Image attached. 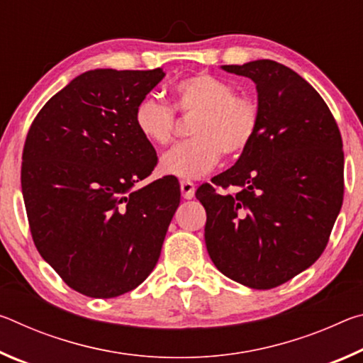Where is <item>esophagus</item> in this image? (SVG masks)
<instances>
[{"instance_id":"34e87169","label":"esophagus","mask_w":363,"mask_h":363,"mask_svg":"<svg viewBox=\"0 0 363 363\" xmlns=\"http://www.w3.org/2000/svg\"><path fill=\"white\" fill-rule=\"evenodd\" d=\"M181 194L186 200H192L195 195V184L187 181V179L181 181Z\"/></svg>"}]
</instances>
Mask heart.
I'll return each mask as SVG.
<instances>
[{
	"mask_svg": "<svg viewBox=\"0 0 363 363\" xmlns=\"http://www.w3.org/2000/svg\"><path fill=\"white\" fill-rule=\"evenodd\" d=\"M177 112L195 115L192 139L177 144L160 160L162 173L196 179L216 167L223 153L238 157L253 143L261 123L255 97L235 94L227 79L200 72L177 82L173 89ZM134 125L147 143L157 147L171 143L176 116L173 108L155 97H145L134 110Z\"/></svg>",
	"mask_w": 363,
	"mask_h": 363,
	"instance_id": "b5f03b06",
	"label": "heart"
}]
</instances>
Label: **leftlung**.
I'll list each match as a JSON object with an SVG mask.
<instances>
[{"label":"left lung","instance_id":"1","mask_svg":"<svg viewBox=\"0 0 363 363\" xmlns=\"http://www.w3.org/2000/svg\"><path fill=\"white\" fill-rule=\"evenodd\" d=\"M223 70L251 78L261 108L253 143L214 185L196 190L206 210L208 255L225 277L270 290L311 267L327 247L344 195V152L320 94L288 67L261 59Z\"/></svg>","mask_w":363,"mask_h":363}]
</instances>
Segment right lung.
I'll list each match as a JSON object with an SVG mask.
<instances>
[{
  "label": "right lung",
  "instance_id": "1",
  "mask_svg": "<svg viewBox=\"0 0 363 363\" xmlns=\"http://www.w3.org/2000/svg\"><path fill=\"white\" fill-rule=\"evenodd\" d=\"M164 72L96 69L49 99L22 153V194L36 250L67 285L115 298L149 277L179 206L174 177L152 174L157 153L134 125Z\"/></svg>",
  "mask_w": 363,
  "mask_h": 363
}]
</instances>
